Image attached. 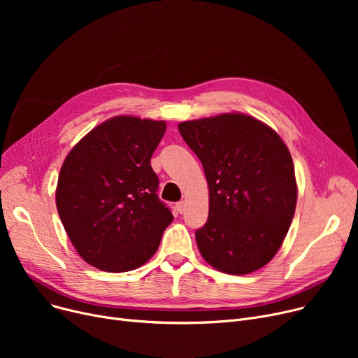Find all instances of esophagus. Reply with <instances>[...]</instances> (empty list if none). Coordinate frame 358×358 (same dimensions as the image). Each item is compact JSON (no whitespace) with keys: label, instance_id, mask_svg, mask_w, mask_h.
<instances>
[{"label":"esophagus","instance_id":"esophagus-1","mask_svg":"<svg viewBox=\"0 0 358 358\" xmlns=\"http://www.w3.org/2000/svg\"><path fill=\"white\" fill-rule=\"evenodd\" d=\"M184 208H185V203H184V201H178V203L176 204V209H177L178 213H182V212H184Z\"/></svg>","mask_w":358,"mask_h":358}]
</instances>
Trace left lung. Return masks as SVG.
I'll list each match as a JSON object with an SVG mask.
<instances>
[{
	"instance_id": "1",
	"label": "left lung",
	"mask_w": 358,
	"mask_h": 358,
	"mask_svg": "<svg viewBox=\"0 0 358 358\" xmlns=\"http://www.w3.org/2000/svg\"><path fill=\"white\" fill-rule=\"evenodd\" d=\"M209 184V217L196 231L203 258L219 271L248 274L275 255L294 216L297 187L287 146L245 115L178 124Z\"/></svg>"
}]
</instances>
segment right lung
Segmentation results:
<instances>
[{
  "instance_id": "obj_1",
  "label": "right lung",
  "mask_w": 358,
  "mask_h": 358,
  "mask_svg": "<svg viewBox=\"0 0 358 358\" xmlns=\"http://www.w3.org/2000/svg\"><path fill=\"white\" fill-rule=\"evenodd\" d=\"M165 122L113 117L64 161L56 208L77 252L99 270L123 273L152 257L173 213L159 200L150 158Z\"/></svg>"
}]
</instances>
